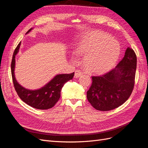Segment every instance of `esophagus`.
I'll return each instance as SVG.
<instances>
[{
	"instance_id": "obj_1",
	"label": "esophagus",
	"mask_w": 148,
	"mask_h": 148,
	"mask_svg": "<svg viewBox=\"0 0 148 148\" xmlns=\"http://www.w3.org/2000/svg\"><path fill=\"white\" fill-rule=\"evenodd\" d=\"M82 75H83V72L81 70H75V78H77L79 77L80 76Z\"/></svg>"
}]
</instances>
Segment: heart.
Segmentation results:
<instances>
[{
	"mask_svg": "<svg viewBox=\"0 0 148 148\" xmlns=\"http://www.w3.org/2000/svg\"><path fill=\"white\" fill-rule=\"evenodd\" d=\"M74 54L83 58L85 69L92 73H103L111 69L118 60L120 47L116 40L99 31L86 34L76 42ZM73 60L76 59L73 58Z\"/></svg>",
	"mask_w": 148,
	"mask_h": 148,
	"instance_id": "b5f03b06",
	"label": "heart"
}]
</instances>
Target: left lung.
<instances>
[{"label":"left lung","mask_w":148,"mask_h":148,"mask_svg":"<svg viewBox=\"0 0 148 148\" xmlns=\"http://www.w3.org/2000/svg\"><path fill=\"white\" fill-rule=\"evenodd\" d=\"M136 56L130 47L115 68L102 76L92 77L87 99L96 110L108 111L117 108L130 96L135 84Z\"/></svg>","instance_id":"obj_1"}]
</instances>
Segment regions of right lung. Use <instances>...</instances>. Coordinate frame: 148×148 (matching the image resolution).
Instances as JSON below:
<instances>
[{
    "instance_id": "right-lung-1",
    "label": "right lung",
    "mask_w": 148,
    "mask_h": 148,
    "mask_svg": "<svg viewBox=\"0 0 148 148\" xmlns=\"http://www.w3.org/2000/svg\"><path fill=\"white\" fill-rule=\"evenodd\" d=\"M31 29H33V28L28 30L26 34L29 33ZM20 45L21 42L13 52L11 64L13 83L18 95L26 104L35 109L40 110L51 109L55 106L60 99L62 87L65 83L73 78L74 72L70 74L57 75L44 86L35 90H31L23 87L16 81L14 71L15 68V56L19 52Z\"/></svg>"
}]
</instances>
